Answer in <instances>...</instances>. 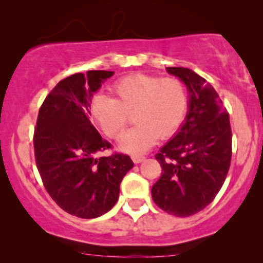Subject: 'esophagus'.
Listing matches in <instances>:
<instances>
[{
    "instance_id": "1",
    "label": "esophagus",
    "mask_w": 263,
    "mask_h": 263,
    "mask_svg": "<svg viewBox=\"0 0 263 263\" xmlns=\"http://www.w3.org/2000/svg\"><path fill=\"white\" fill-rule=\"evenodd\" d=\"M131 158H132V161H134L135 163H141L144 159V156H142V155H132Z\"/></svg>"
}]
</instances>
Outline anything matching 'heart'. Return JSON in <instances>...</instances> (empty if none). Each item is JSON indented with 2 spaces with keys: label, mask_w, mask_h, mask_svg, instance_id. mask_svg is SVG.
I'll return each mask as SVG.
<instances>
[{
  "label": "heart",
  "mask_w": 263,
  "mask_h": 263,
  "mask_svg": "<svg viewBox=\"0 0 263 263\" xmlns=\"http://www.w3.org/2000/svg\"><path fill=\"white\" fill-rule=\"evenodd\" d=\"M114 98L96 95L90 112L110 138H119L134 114L137 125L121 137L120 146L129 153L143 152L157 138H168L179 129L188 110V91L178 78L129 74L111 87Z\"/></svg>",
  "instance_id": "b5f03b06"
}]
</instances>
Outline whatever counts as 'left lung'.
<instances>
[{
	"label": "left lung",
	"instance_id": "left-lung-1",
	"mask_svg": "<svg viewBox=\"0 0 263 263\" xmlns=\"http://www.w3.org/2000/svg\"><path fill=\"white\" fill-rule=\"evenodd\" d=\"M190 92L189 112L180 131L155 156L162 176L152 186L153 201L179 218L208 206L228 176L232 155L229 112L218 92L188 68L168 66Z\"/></svg>",
	"mask_w": 263,
	"mask_h": 263
}]
</instances>
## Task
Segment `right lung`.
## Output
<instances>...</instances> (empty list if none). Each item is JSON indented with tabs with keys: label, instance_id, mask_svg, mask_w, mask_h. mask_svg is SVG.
<instances>
[{
	"label": "right lung",
	"instance_id": "add662e5",
	"mask_svg": "<svg viewBox=\"0 0 263 263\" xmlns=\"http://www.w3.org/2000/svg\"><path fill=\"white\" fill-rule=\"evenodd\" d=\"M114 71L89 70L59 81L39 108L33 135L35 164L48 194L66 213L98 218L116 204L120 183L134 167L129 156L115 152L89 120L90 102Z\"/></svg>",
	"mask_w": 263,
	"mask_h": 263
}]
</instances>
